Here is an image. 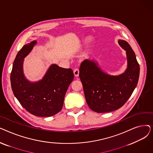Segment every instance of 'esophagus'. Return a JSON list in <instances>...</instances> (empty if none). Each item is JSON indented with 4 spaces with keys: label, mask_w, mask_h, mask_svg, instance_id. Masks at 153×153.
Wrapping results in <instances>:
<instances>
[{
    "label": "esophagus",
    "mask_w": 153,
    "mask_h": 153,
    "mask_svg": "<svg viewBox=\"0 0 153 153\" xmlns=\"http://www.w3.org/2000/svg\"><path fill=\"white\" fill-rule=\"evenodd\" d=\"M74 76L76 77H77L79 76V70L78 68H76L74 69Z\"/></svg>",
    "instance_id": "esophagus-1"
}]
</instances>
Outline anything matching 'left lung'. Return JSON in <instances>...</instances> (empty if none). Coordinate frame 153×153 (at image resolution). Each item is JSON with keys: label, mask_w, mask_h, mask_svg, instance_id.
<instances>
[{"label": "left lung", "mask_w": 153, "mask_h": 153, "mask_svg": "<svg viewBox=\"0 0 153 153\" xmlns=\"http://www.w3.org/2000/svg\"><path fill=\"white\" fill-rule=\"evenodd\" d=\"M118 43L126 51L128 68L123 74L112 76L84 60L79 68V77L89 107L97 113H106L122 107L130 97L138 82L140 64L130 45L123 39Z\"/></svg>", "instance_id": "8db88e82"}]
</instances>
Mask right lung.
Returning <instances> with one entry per match:
<instances>
[{
	"label": "right lung",
	"instance_id": "right-lung-1",
	"mask_svg": "<svg viewBox=\"0 0 153 153\" xmlns=\"http://www.w3.org/2000/svg\"><path fill=\"white\" fill-rule=\"evenodd\" d=\"M36 43L33 41L24 45L16 56L10 74L11 87L15 97L29 113L48 117L61 110L74 72L71 68L53 64L41 81L33 83L27 81L23 74V61Z\"/></svg>",
	"mask_w": 153,
	"mask_h": 153
}]
</instances>
